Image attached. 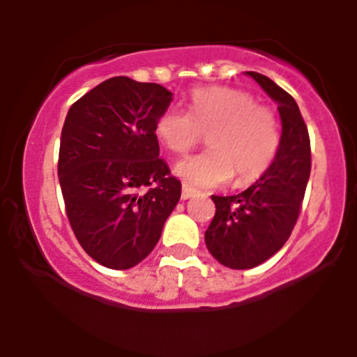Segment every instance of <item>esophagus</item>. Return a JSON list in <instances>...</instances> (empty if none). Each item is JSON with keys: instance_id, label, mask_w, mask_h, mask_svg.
I'll return each instance as SVG.
<instances>
[{"instance_id": "obj_1", "label": "esophagus", "mask_w": 357, "mask_h": 357, "mask_svg": "<svg viewBox=\"0 0 357 357\" xmlns=\"http://www.w3.org/2000/svg\"><path fill=\"white\" fill-rule=\"evenodd\" d=\"M196 195L195 188L188 186V184H183V191H181V199H190Z\"/></svg>"}]
</instances>
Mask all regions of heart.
<instances>
[{"label": "heart", "mask_w": 357, "mask_h": 357, "mask_svg": "<svg viewBox=\"0 0 357 357\" xmlns=\"http://www.w3.org/2000/svg\"><path fill=\"white\" fill-rule=\"evenodd\" d=\"M204 134L210 151L183 159L174 167L191 188H216L233 176L238 186L255 183L280 149L277 114L238 89H195L190 112L169 107L155 121V136L174 154H186Z\"/></svg>", "instance_id": "obj_1"}]
</instances>
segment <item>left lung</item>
<instances>
[{
    "instance_id": "obj_1",
    "label": "left lung",
    "mask_w": 357,
    "mask_h": 357,
    "mask_svg": "<svg viewBox=\"0 0 357 357\" xmlns=\"http://www.w3.org/2000/svg\"><path fill=\"white\" fill-rule=\"evenodd\" d=\"M247 75L278 104L282 136L275 161L255 184L238 195L211 196L216 211L204 241L221 265L235 270L257 267L284 247L301 215L312 165L309 130L294 97L261 73Z\"/></svg>"
}]
</instances>
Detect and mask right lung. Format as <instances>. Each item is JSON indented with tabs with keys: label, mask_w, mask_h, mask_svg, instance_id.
Segmentation results:
<instances>
[{
	"label": "right lung",
	"mask_w": 357,
	"mask_h": 357,
	"mask_svg": "<svg viewBox=\"0 0 357 357\" xmlns=\"http://www.w3.org/2000/svg\"><path fill=\"white\" fill-rule=\"evenodd\" d=\"M173 100L159 84L112 77L68 110L59 179L82 248L100 265L132 268L153 252L181 196L159 158L155 121Z\"/></svg>",
	"instance_id": "1"
}]
</instances>
